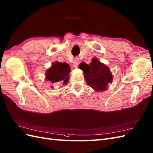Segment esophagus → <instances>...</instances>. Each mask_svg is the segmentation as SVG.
<instances>
[{"label":"esophagus","mask_w":153,"mask_h":153,"mask_svg":"<svg viewBox=\"0 0 153 153\" xmlns=\"http://www.w3.org/2000/svg\"><path fill=\"white\" fill-rule=\"evenodd\" d=\"M79 58L77 57L74 58V60H73V66L74 67V68H76L78 65H79Z\"/></svg>","instance_id":"esophagus-1"}]
</instances>
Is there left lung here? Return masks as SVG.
I'll return each mask as SVG.
<instances>
[{
  "label": "left lung",
  "mask_w": 153,
  "mask_h": 153,
  "mask_svg": "<svg viewBox=\"0 0 153 153\" xmlns=\"http://www.w3.org/2000/svg\"><path fill=\"white\" fill-rule=\"evenodd\" d=\"M79 68L84 71L85 80L88 85H90L95 91L106 90V85L111 82L112 75L109 68L96 58L93 59L89 65L85 62L81 63Z\"/></svg>",
  "instance_id": "left-lung-1"
}]
</instances>
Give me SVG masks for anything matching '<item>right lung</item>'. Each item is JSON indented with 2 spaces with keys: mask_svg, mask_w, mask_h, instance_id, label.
Masks as SVG:
<instances>
[{
  "mask_svg": "<svg viewBox=\"0 0 153 153\" xmlns=\"http://www.w3.org/2000/svg\"><path fill=\"white\" fill-rule=\"evenodd\" d=\"M70 66L65 62H56L46 72V79L52 84L62 82L63 84H67L69 80Z\"/></svg>",
  "mask_w": 153,
  "mask_h": 153,
  "instance_id": "right-lung-1",
  "label": "right lung"
}]
</instances>
